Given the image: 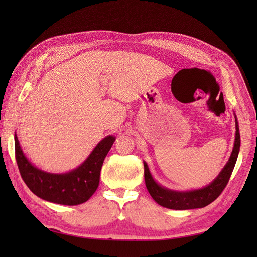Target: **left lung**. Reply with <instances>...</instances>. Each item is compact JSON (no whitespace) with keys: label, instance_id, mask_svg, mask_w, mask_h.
Returning a JSON list of instances; mask_svg holds the SVG:
<instances>
[{"label":"left lung","instance_id":"1","mask_svg":"<svg viewBox=\"0 0 257 257\" xmlns=\"http://www.w3.org/2000/svg\"><path fill=\"white\" fill-rule=\"evenodd\" d=\"M235 115L236 122V134H235V143L232 147V151L226 164L222 168L220 174L212 182H210L204 188L188 190V191H177L168 189L166 186H163L159 182L155 181L152 177L149 166L144 161L145 166V182L150 193L151 197L157 203L168 209L174 210H188V209H196L204 208L211 204L213 200L219 197L225 186L228 183L230 175L234 170L235 164L238 159V154L240 150V133H239V124L237 120V115Z\"/></svg>","mask_w":257,"mask_h":257}]
</instances>
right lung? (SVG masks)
<instances>
[{
    "mask_svg": "<svg viewBox=\"0 0 257 257\" xmlns=\"http://www.w3.org/2000/svg\"><path fill=\"white\" fill-rule=\"evenodd\" d=\"M115 141L113 135L104 137L79 166L66 173L54 174L37 168L23 153L15 133V151L20 175L36 196L50 203L76 206L85 203L95 193L104 160Z\"/></svg>",
    "mask_w": 257,
    "mask_h": 257,
    "instance_id": "add662e5",
    "label": "right lung"
}]
</instances>
